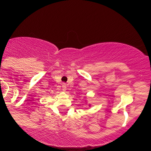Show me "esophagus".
Here are the masks:
<instances>
[{
    "instance_id": "34e87169",
    "label": "esophagus",
    "mask_w": 151,
    "mask_h": 151,
    "mask_svg": "<svg viewBox=\"0 0 151 151\" xmlns=\"http://www.w3.org/2000/svg\"><path fill=\"white\" fill-rule=\"evenodd\" d=\"M62 88H63V91H65L66 90L67 86H66V85L65 84V83H63V85H62Z\"/></svg>"
}]
</instances>
